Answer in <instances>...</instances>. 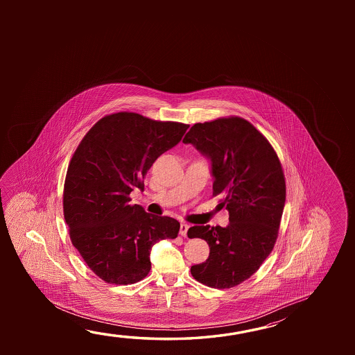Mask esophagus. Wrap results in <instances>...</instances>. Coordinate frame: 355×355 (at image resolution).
Returning a JSON list of instances; mask_svg holds the SVG:
<instances>
[{"label": "esophagus", "instance_id": "esophagus-1", "mask_svg": "<svg viewBox=\"0 0 355 355\" xmlns=\"http://www.w3.org/2000/svg\"><path fill=\"white\" fill-rule=\"evenodd\" d=\"M188 229H189V225L186 224V223H182L180 224V234L182 236H187V233H188Z\"/></svg>", "mask_w": 355, "mask_h": 355}]
</instances>
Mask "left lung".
<instances>
[{"label":"left lung","instance_id":"1","mask_svg":"<svg viewBox=\"0 0 355 355\" xmlns=\"http://www.w3.org/2000/svg\"><path fill=\"white\" fill-rule=\"evenodd\" d=\"M211 161L213 196L227 205V227L196 225L188 238L209 245L207 261L193 277L213 288H232L250 279L279 236L286 200L285 175L268 139L243 117L194 123L183 139Z\"/></svg>","mask_w":355,"mask_h":355}]
</instances>
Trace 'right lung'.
<instances>
[{
    "label": "right lung",
    "instance_id": "add662e5",
    "mask_svg": "<svg viewBox=\"0 0 355 355\" xmlns=\"http://www.w3.org/2000/svg\"><path fill=\"white\" fill-rule=\"evenodd\" d=\"M188 128L122 111L100 119L76 147L65 175V223L71 244L106 284L145 279L152 246L177 238L178 221L130 204V193L144 189L147 171Z\"/></svg>",
    "mask_w": 355,
    "mask_h": 355
}]
</instances>
